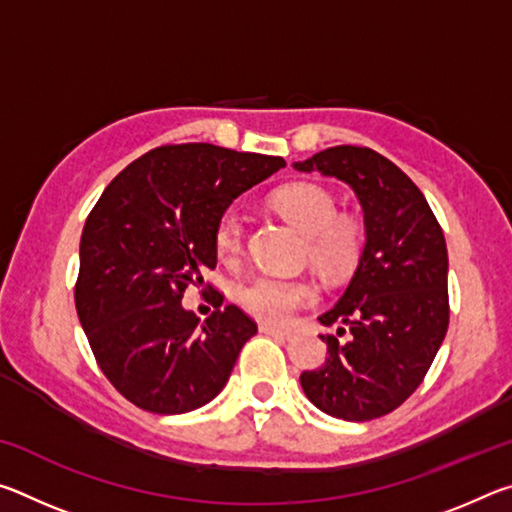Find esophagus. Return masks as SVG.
I'll return each instance as SVG.
<instances>
[{
	"label": "esophagus",
	"mask_w": 512,
	"mask_h": 512,
	"mask_svg": "<svg viewBox=\"0 0 512 512\" xmlns=\"http://www.w3.org/2000/svg\"><path fill=\"white\" fill-rule=\"evenodd\" d=\"M259 332H262V334H271V336H277V339H289V336H291L289 329H282V327H271V325H259Z\"/></svg>",
	"instance_id": "esophagus-1"
}]
</instances>
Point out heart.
I'll return each mask as SVG.
<instances>
[{"label":"heart","mask_w":512,"mask_h":512,"mask_svg":"<svg viewBox=\"0 0 512 512\" xmlns=\"http://www.w3.org/2000/svg\"><path fill=\"white\" fill-rule=\"evenodd\" d=\"M271 207L305 235V257L320 275L339 280L359 264L366 246V223L352 210H336V198L327 187L298 180L277 187ZM244 225L239 214L228 210L214 228L216 253L230 259L241 250ZM316 300V287L309 280L259 277L239 291V302L248 314L266 323H284L293 311Z\"/></svg>","instance_id":"b5f03b06"}]
</instances>
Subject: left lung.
<instances>
[{
  "label": "left lung",
  "mask_w": 512,
  "mask_h": 512,
  "mask_svg": "<svg viewBox=\"0 0 512 512\" xmlns=\"http://www.w3.org/2000/svg\"><path fill=\"white\" fill-rule=\"evenodd\" d=\"M293 167L350 185L366 223V246L348 289L318 318L349 339L320 336L329 357L302 372V391L334 418H381L422 384L447 334L443 228L413 180L366 146H332Z\"/></svg>",
  "instance_id": "left-lung-1"
}]
</instances>
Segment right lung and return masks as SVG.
I'll list each match as a JSON object with an SVG mask.
<instances>
[{"mask_svg":"<svg viewBox=\"0 0 512 512\" xmlns=\"http://www.w3.org/2000/svg\"><path fill=\"white\" fill-rule=\"evenodd\" d=\"M282 158L192 142L158 146L101 194L81 235L76 311L103 375L144 411L178 415L223 391L257 325L235 305L201 323L187 287L216 266L214 228Z\"/></svg>","mask_w":512,"mask_h":512,"instance_id":"1","label":"right lung"}]
</instances>
